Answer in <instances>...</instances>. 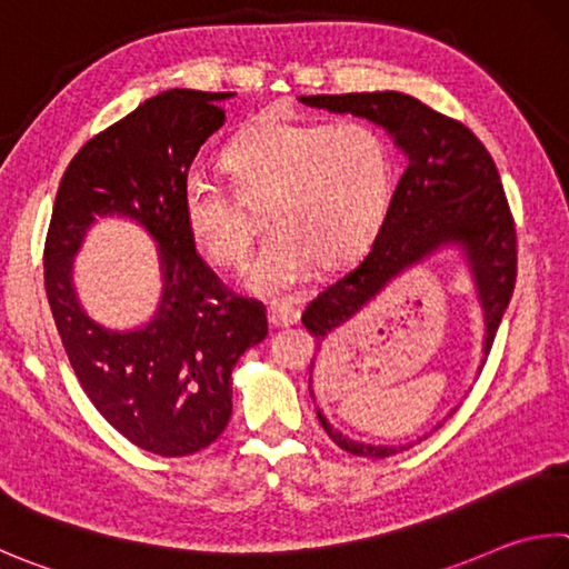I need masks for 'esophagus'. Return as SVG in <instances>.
I'll return each instance as SVG.
<instances>
[{"mask_svg":"<svg viewBox=\"0 0 569 569\" xmlns=\"http://www.w3.org/2000/svg\"><path fill=\"white\" fill-rule=\"evenodd\" d=\"M301 320V311L293 303H271L268 306V323L276 328L296 326Z\"/></svg>","mask_w":569,"mask_h":569,"instance_id":"esophagus-1","label":"esophagus"}]
</instances>
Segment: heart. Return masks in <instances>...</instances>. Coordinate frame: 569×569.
<instances>
[{"mask_svg":"<svg viewBox=\"0 0 569 569\" xmlns=\"http://www.w3.org/2000/svg\"><path fill=\"white\" fill-rule=\"evenodd\" d=\"M229 183L201 169L181 189L191 241L216 266L239 268L253 243L247 206H263L271 233L246 281L253 291L281 293L306 281L313 261H346L383 221L392 157L386 139L360 121L266 119L223 153Z\"/></svg>","mask_w":569,"mask_h":569,"instance_id":"heart-1","label":"heart"}]
</instances>
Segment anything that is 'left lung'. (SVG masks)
<instances>
[{"instance_id": "left-lung-1", "label": "left lung", "mask_w": 569, "mask_h": 569, "mask_svg": "<svg viewBox=\"0 0 569 569\" xmlns=\"http://www.w3.org/2000/svg\"><path fill=\"white\" fill-rule=\"evenodd\" d=\"M306 107L353 113L383 127L408 157L376 241L360 261L308 303L303 326L326 340L368 306L406 268L456 246L482 306L488 356L518 278V236L498 167L465 123L400 91L301 97ZM320 346V343H318ZM313 373V360H311ZM313 396V390H311ZM328 438L353 456L390 458L406 446H370L336 430L318 410ZM410 448V446H408Z\"/></svg>"}]
</instances>
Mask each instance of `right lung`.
<instances>
[{
    "label": "right lung",
    "instance_id": "obj_1",
    "mask_svg": "<svg viewBox=\"0 0 569 569\" xmlns=\"http://www.w3.org/2000/svg\"><path fill=\"white\" fill-rule=\"evenodd\" d=\"M231 91L171 89L89 139L61 177L44 243V288L87 398L133 446L193 456L231 418V370L268 333L266 308L229 291L196 253L181 189ZM123 214L160 246L162 301L147 327L109 331L80 308L70 271L90 223Z\"/></svg>",
    "mask_w": 569,
    "mask_h": 569
}]
</instances>
